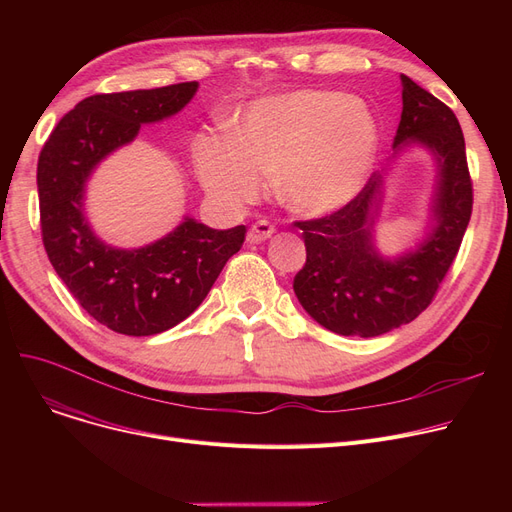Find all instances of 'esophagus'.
Segmentation results:
<instances>
[{"label":"esophagus","mask_w":512,"mask_h":512,"mask_svg":"<svg viewBox=\"0 0 512 512\" xmlns=\"http://www.w3.org/2000/svg\"><path fill=\"white\" fill-rule=\"evenodd\" d=\"M274 232H276L274 224H270L267 220H259V222H255V224L249 228V232H247V240H249V242H253V245H257V242L267 240V238H270Z\"/></svg>","instance_id":"1"}]
</instances>
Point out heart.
<instances>
[{
	"mask_svg": "<svg viewBox=\"0 0 512 512\" xmlns=\"http://www.w3.org/2000/svg\"><path fill=\"white\" fill-rule=\"evenodd\" d=\"M378 141V122L363 101L305 89L255 101L234 141L203 134L195 164L207 191L228 205L257 199L265 178H276L288 209L326 215L361 191Z\"/></svg>",
	"mask_w": 512,
	"mask_h": 512,
	"instance_id": "heart-1",
	"label": "heart"
}]
</instances>
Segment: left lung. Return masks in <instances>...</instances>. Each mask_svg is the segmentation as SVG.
<instances>
[{
    "label": "left lung",
    "mask_w": 512,
    "mask_h": 512,
    "mask_svg": "<svg viewBox=\"0 0 512 512\" xmlns=\"http://www.w3.org/2000/svg\"><path fill=\"white\" fill-rule=\"evenodd\" d=\"M402 114L394 149L421 143L438 159L434 228L421 245L398 259L373 247L382 174L338 211L294 222L303 230L307 261L294 276L303 309L330 332L371 338L409 324L436 299L461 249L473 211V182L459 120L446 103L402 74Z\"/></svg>",
    "instance_id": "8db88e82"
}]
</instances>
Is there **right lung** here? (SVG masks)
Masks as SVG:
<instances>
[{"label":"right lung","instance_id":"obj_1","mask_svg":"<svg viewBox=\"0 0 512 512\" xmlns=\"http://www.w3.org/2000/svg\"><path fill=\"white\" fill-rule=\"evenodd\" d=\"M197 83L91 95L45 141L39 164L41 236L62 282L93 319L126 336L166 332L207 297L247 228L213 230L193 218L143 249H114L85 218V182L99 161L130 143L141 124L174 116Z\"/></svg>","mask_w":512,"mask_h":512}]
</instances>
